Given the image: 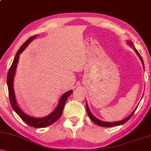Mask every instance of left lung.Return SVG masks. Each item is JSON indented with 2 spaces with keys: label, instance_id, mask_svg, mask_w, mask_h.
Listing matches in <instances>:
<instances>
[{
  "label": "left lung",
  "instance_id": "left-lung-1",
  "mask_svg": "<svg viewBox=\"0 0 151 151\" xmlns=\"http://www.w3.org/2000/svg\"><path fill=\"white\" fill-rule=\"evenodd\" d=\"M128 44L130 46H131L133 47V49L134 50V51L136 52V53L137 54V55L138 56V58H140V60H141V61L142 62V64H143V67H144V63H143V58H142V57L141 56V55H140L139 52H138V51H137V50L135 48L134 45H133V44L132 43L131 41H128ZM86 111H87V114H88V116H89V119H91V121H93V123H95L96 124H97L99 126H103V127H111V126H119V125H122V124H125L126 121H128L130 119H131V117L132 116L133 114H134L135 111L136 110V109H134V111L131 113L130 115L128 116L127 118H126V119H123V120L121 121H116V122H106V121H101L99 120V119H98L97 118H96L94 116H93V114L91 113V111H90L89 109V106H88L87 104H86Z\"/></svg>",
  "mask_w": 151,
  "mask_h": 151
}]
</instances>
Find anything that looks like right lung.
<instances>
[{
    "label": "right lung",
    "mask_w": 151,
    "mask_h": 151,
    "mask_svg": "<svg viewBox=\"0 0 151 151\" xmlns=\"http://www.w3.org/2000/svg\"><path fill=\"white\" fill-rule=\"evenodd\" d=\"M36 36L37 35H35L30 37L18 50V52L16 53L15 56L13 64H12L11 67H10L9 70H8V76H7V84H8L10 102V104L12 106V108L16 112L19 116L21 118L22 120L25 121L26 124H28L29 126H32V127L44 128L52 125V124H54L55 121L58 120L59 118L61 116L62 112H63L64 106H65L66 101H67L69 96L72 93V90H70V91H67V92L62 95L61 98L60 99V101H59V104L57 108L54 110L53 112H52L51 114L45 117L34 118L30 116L27 115V114L24 113L22 111H21V109L19 108L18 106L17 105L14 89H13V80H14L15 73L17 68V65H18L19 57H20V54L22 52V51H24V50L25 49L26 47L28 45V44H30L31 41L33 40L36 37Z\"/></svg>",
    "instance_id": "right-lung-1"
}]
</instances>
